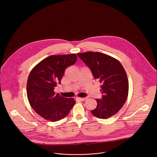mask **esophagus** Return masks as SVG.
Returning <instances> with one entry per match:
<instances>
[{"instance_id":"obj_1","label":"esophagus","mask_w":157,"mask_h":157,"mask_svg":"<svg viewBox=\"0 0 157 157\" xmlns=\"http://www.w3.org/2000/svg\"><path fill=\"white\" fill-rule=\"evenodd\" d=\"M87 97H84V98H77V99L78 100H80V101H85V100H87Z\"/></svg>"}]
</instances>
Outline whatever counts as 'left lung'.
<instances>
[{"instance_id": "left-lung-1", "label": "left lung", "mask_w": 157, "mask_h": 157, "mask_svg": "<svg viewBox=\"0 0 157 157\" xmlns=\"http://www.w3.org/2000/svg\"><path fill=\"white\" fill-rule=\"evenodd\" d=\"M77 56L101 84L102 98L96 99L97 108L91 113L101 119L112 117L123 107L128 95V80L124 67L117 59L100 52L90 51Z\"/></svg>"}]
</instances>
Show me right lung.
I'll return each mask as SVG.
<instances>
[{"mask_svg":"<svg viewBox=\"0 0 157 157\" xmlns=\"http://www.w3.org/2000/svg\"><path fill=\"white\" fill-rule=\"evenodd\" d=\"M76 60L74 54L51 56L31 70L26 85L28 99L32 108L45 120L54 122L63 119L75 105L73 98L56 94L54 90L60 84L65 69Z\"/></svg>","mask_w":157,"mask_h":157,"instance_id":"add662e5","label":"right lung"}]
</instances>
